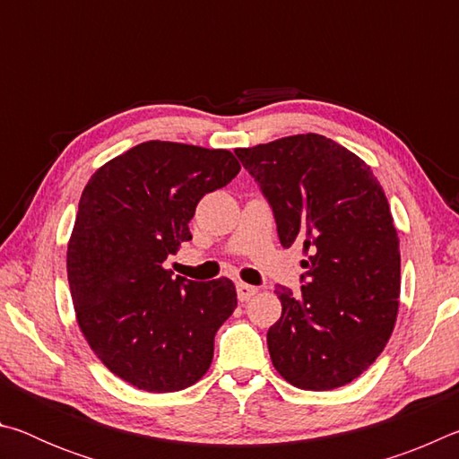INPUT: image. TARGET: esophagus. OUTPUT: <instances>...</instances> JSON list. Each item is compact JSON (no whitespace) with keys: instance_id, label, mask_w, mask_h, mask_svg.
<instances>
[{"instance_id":"1","label":"esophagus","mask_w":459,"mask_h":459,"mask_svg":"<svg viewBox=\"0 0 459 459\" xmlns=\"http://www.w3.org/2000/svg\"><path fill=\"white\" fill-rule=\"evenodd\" d=\"M255 293H257V287H253V285H248V283H237L238 301H248Z\"/></svg>"}]
</instances>
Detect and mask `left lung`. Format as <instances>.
Returning <instances> with one entry per match:
<instances>
[{"instance_id":"8db88e82","label":"left lung","mask_w":459,"mask_h":459,"mask_svg":"<svg viewBox=\"0 0 459 459\" xmlns=\"http://www.w3.org/2000/svg\"><path fill=\"white\" fill-rule=\"evenodd\" d=\"M235 153L273 208L281 245L307 257L301 293L275 287L271 362L304 391L352 383L385 351L399 312V237L383 186L359 155L317 134Z\"/></svg>"}]
</instances>
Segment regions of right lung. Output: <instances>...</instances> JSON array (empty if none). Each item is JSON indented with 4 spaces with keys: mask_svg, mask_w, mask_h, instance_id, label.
Wrapping results in <instances>:
<instances>
[{
    "mask_svg": "<svg viewBox=\"0 0 459 459\" xmlns=\"http://www.w3.org/2000/svg\"><path fill=\"white\" fill-rule=\"evenodd\" d=\"M238 169L229 150L155 139L84 186L66 251L76 322L99 360L139 391H182L211 368L214 333L237 307L235 283L172 277L164 261L192 238L200 198Z\"/></svg>",
    "mask_w": 459,
    "mask_h": 459,
    "instance_id": "1",
    "label": "right lung"
}]
</instances>
